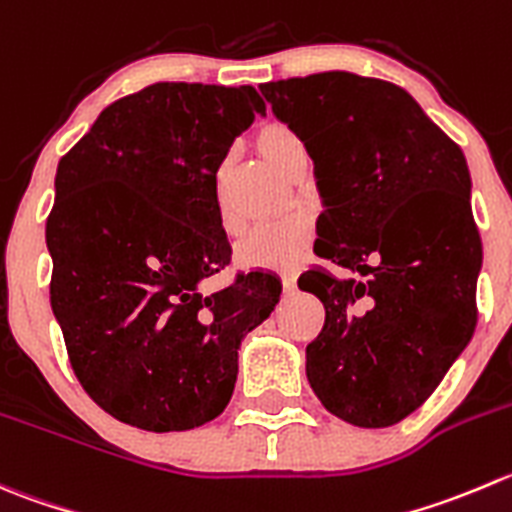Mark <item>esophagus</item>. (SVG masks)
I'll return each instance as SVG.
<instances>
[{
    "label": "esophagus",
    "instance_id": "1",
    "mask_svg": "<svg viewBox=\"0 0 512 512\" xmlns=\"http://www.w3.org/2000/svg\"><path fill=\"white\" fill-rule=\"evenodd\" d=\"M282 290H285L287 295L297 290V277L292 275V272H285V275H282Z\"/></svg>",
    "mask_w": 512,
    "mask_h": 512
}]
</instances>
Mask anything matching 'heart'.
<instances>
[{
	"mask_svg": "<svg viewBox=\"0 0 512 512\" xmlns=\"http://www.w3.org/2000/svg\"><path fill=\"white\" fill-rule=\"evenodd\" d=\"M255 147L275 170L290 175L292 165L305 155L300 137L287 124H262L255 135ZM220 222L225 230H232V220L220 205ZM312 222L305 215H292L285 220L270 222L250 235L242 237L235 247L237 265L245 270H295L307 257L312 245Z\"/></svg>",
	"mask_w": 512,
	"mask_h": 512,
	"instance_id": "heart-1",
	"label": "heart"
}]
</instances>
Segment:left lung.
Returning <instances> with one entry per match:
<instances>
[{"label":"left lung","instance_id":"8db88e82","mask_svg":"<svg viewBox=\"0 0 512 512\" xmlns=\"http://www.w3.org/2000/svg\"><path fill=\"white\" fill-rule=\"evenodd\" d=\"M315 165L325 267L297 285L325 305L307 345L320 403L357 428H388L438 388L478 322L483 245L463 150L403 87L352 72L262 84Z\"/></svg>","mask_w":512,"mask_h":512}]
</instances>
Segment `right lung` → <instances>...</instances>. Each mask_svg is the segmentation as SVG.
<instances>
[{"label": "right lung", "instance_id": "1", "mask_svg": "<svg viewBox=\"0 0 512 512\" xmlns=\"http://www.w3.org/2000/svg\"><path fill=\"white\" fill-rule=\"evenodd\" d=\"M265 102L255 87L157 82L102 109L59 160L47 220L52 312L89 398L135 428L192 430L227 408L237 350L280 300L230 265L217 170Z\"/></svg>", "mask_w": 512, "mask_h": 512}]
</instances>
